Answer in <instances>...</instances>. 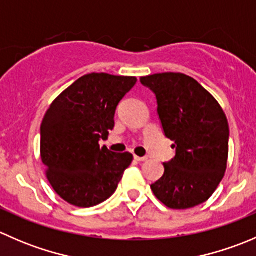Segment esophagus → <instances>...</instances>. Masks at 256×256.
Segmentation results:
<instances>
[{"label":"esophagus","mask_w":256,"mask_h":256,"mask_svg":"<svg viewBox=\"0 0 256 256\" xmlns=\"http://www.w3.org/2000/svg\"><path fill=\"white\" fill-rule=\"evenodd\" d=\"M134 158L138 162H144L147 160V157H140V156H135Z\"/></svg>","instance_id":"obj_1"}]
</instances>
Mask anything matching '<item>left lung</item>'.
<instances>
[{
  "label": "left lung",
  "instance_id": "8db88e82",
  "mask_svg": "<svg viewBox=\"0 0 256 256\" xmlns=\"http://www.w3.org/2000/svg\"><path fill=\"white\" fill-rule=\"evenodd\" d=\"M154 92L157 112L176 156L151 190L171 209L208 200L223 180L229 152V125L219 102L197 80L182 73L142 76Z\"/></svg>",
  "mask_w": 256,
  "mask_h": 256
}]
</instances>
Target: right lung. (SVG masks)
<instances>
[{"label": "right lung", "instance_id": "add662e5", "mask_svg": "<svg viewBox=\"0 0 256 256\" xmlns=\"http://www.w3.org/2000/svg\"><path fill=\"white\" fill-rule=\"evenodd\" d=\"M135 76L92 73L54 99L40 125V158L56 194L69 204L89 208L114 194L132 162L130 152L115 154L99 141L112 130L115 110Z\"/></svg>", "mask_w": 256, "mask_h": 256}]
</instances>
